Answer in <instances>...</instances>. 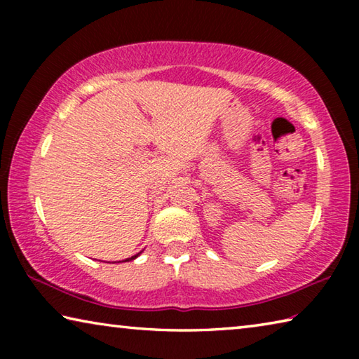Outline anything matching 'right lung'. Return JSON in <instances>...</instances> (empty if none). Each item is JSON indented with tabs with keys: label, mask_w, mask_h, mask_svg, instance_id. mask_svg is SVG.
I'll return each mask as SVG.
<instances>
[{
	"label": "right lung",
	"mask_w": 359,
	"mask_h": 359,
	"mask_svg": "<svg viewBox=\"0 0 359 359\" xmlns=\"http://www.w3.org/2000/svg\"><path fill=\"white\" fill-rule=\"evenodd\" d=\"M139 255H141V253H137V255H135V257H131V258H126L125 261H131V259H135V258H137V257H139ZM118 263H120V261H118Z\"/></svg>",
	"instance_id": "add662e5"
}]
</instances>
